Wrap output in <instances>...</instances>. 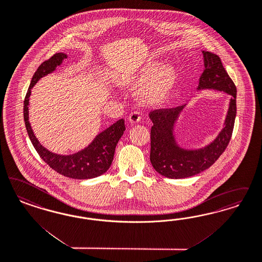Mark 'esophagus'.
I'll use <instances>...</instances> for the list:
<instances>
[{
    "mask_svg": "<svg viewBox=\"0 0 262 262\" xmlns=\"http://www.w3.org/2000/svg\"><path fill=\"white\" fill-rule=\"evenodd\" d=\"M128 120H129V122H130L132 124H136V123H138V122L141 120L140 112H138V111H134V112H132V113L129 114V116H128Z\"/></svg>",
    "mask_w": 262,
    "mask_h": 262,
    "instance_id": "34e87169",
    "label": "esophagus"
}]
</instances>
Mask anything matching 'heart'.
I'll use <instances>...</instances> for the list:
<instances>
[{
    "label": "heart",
    "mask_w": 262,
    "mask_h": 262,
    "mask_svg": "<svg viewBox=\"0 0 262 262\" xmlns=\"http://www.w3.org/2000/svg\"><path fill=\"white\" fill-rule=\"evenodd\" d=\"M145 82L139 96L143 101L160 102L166 99L177 83V72L170 66H163L157 61L146 63L139 76V83Z\"/></svg>",
    "instance_id": "b5f03b06"
}]
</instances>
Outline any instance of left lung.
<instances>
[{"mask_svg":"<svg viewBox=\"0 0 262 262\" xmlns=\"http://www.w3.org/2000/svg\"><path fill=\"white\" fill-rule=\"evenodd\" d=\"M202 53L204 71L199 79V90L214 89L231 96L226 126L215 141L207 147L194 151L183 150L175 144L172 129L185 105L152 110L149 114L153 122L150 161L156 171L167 178H187L204 171L225 152L232 136L236 117V86L217 55L208 51H202Z\"/></svg>","mask_w":262,"mask_h":262,"instance_id":"8db88e82","label":"left lung"}]
</instances>
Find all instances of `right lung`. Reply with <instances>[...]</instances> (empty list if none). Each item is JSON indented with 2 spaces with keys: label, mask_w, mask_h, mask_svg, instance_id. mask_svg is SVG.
<instances>
[{
  "label": "right lung",
  "mask_w": 262,
  "mask_h": 262,
  "mask_svg": "<svg viewBox=\"0 0 262 262\" xmlns=\"http://www.w3.org/2000/svg\"><path fill=\"white\" fill-rule=\"evenodd\" d=\"M64 58H67V55L56 53L48 60L40 63L36 72L34 73L24 99L23 110L25 126L28 136L36 152L45 161V163H47L53 170L72 179L95 178L107 171L112 163L116 145L126 129L124 119H120L115 124L100 133L87 148L71 156H60L46 150L37 141L29 123L28 105L31 89L39 80V78L53 72L57 66L61 64Z\"/></svg>",
  "instance_id": "obj_1"
}]
</instances>
